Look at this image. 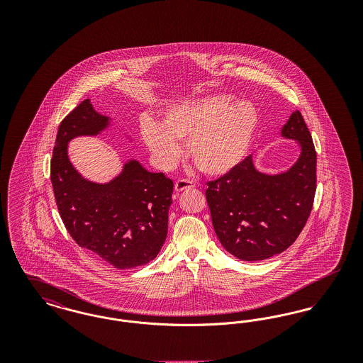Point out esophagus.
Returning <instances> with one entry per match:
<instances>
[{"label":"esophagus","mask_w":363,"mask_h":363,"mask_svg":"<svg viewBox=\"0 0 363 363\" xmlns=\"http://www.w3.org/2000/svg\"><path fill=\"white\" fill-rule=\"evenodd\" d=\"M194 185H196V184H194L193 181L182 178V179H178V181L175 182V190H177V191H182V190L194 188Z\"/></svg>","instance_id":"34e87169"}]
</instances>
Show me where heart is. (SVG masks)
Returning a JSON list of instances; mask_svg holds the SVG:
<instances>
[{
    "mask_svg": "<svg viewBox=\"0 0 363 363\" xmlns=\"http://www.w3.org/2000/svg\"><path fill=\"white\" fill-rule=\"evenodd\" d=\"M230 102L228 96L186 102L166 111L162 126L143 122V138L157 163L172 167L181 155L177 141H188V155L200 172L222 175L234 169L250 145L259 116L250 102Z\"/></svg>",
    "mask_w": 363,
    "mask_h": 363,
    "instance_id": "obj_1",
    "label": "heart"
}]
</instances>
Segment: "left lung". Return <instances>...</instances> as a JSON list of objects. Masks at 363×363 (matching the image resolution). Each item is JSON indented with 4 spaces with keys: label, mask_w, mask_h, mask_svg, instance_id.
Masks as SVG:
<instances>
[{
    "label": "left lung",
    "mask_w": 363,
    "mask_h": 363,
    "mask_svg": "<svg viewBox=\"0 0 363 363\" xmlns=\"http://www.w3.org/2000/svg\"><path fill=\"white\" fill-rule=\"evenodd\" d=\"M281 136L296 140L302 150L289 172L259 173L249 155L220 178L207 182L206 199L215 233L237 259L259 261L284 252L311 215L317 155L298 110L283 126Z\"/></svg>",
    "instance_id": "obj_1"
}]
</instances>
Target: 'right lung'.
<instances>
[{
    "mask_svg": "<svg viewBox=\"0 0 363 363\" xmlns=\"http://www.w3.org/2000/svg\"><path fill=\"white\" fill-rule=\"evenodd\" d=\"M108 118L83 101L61 121L50 163V179L60 216L74 242L118 269L155 259L167 237L174 184L163 173L147 172L138 160L123 166L108 184L84 179L72 166L67 145L77 136H94Z\"/></svg>",
    "mask_w": 363,
    "mask_h": 363,
    "instance_id": "obj_1",
    "label": "right lung"
}]
</instances>
